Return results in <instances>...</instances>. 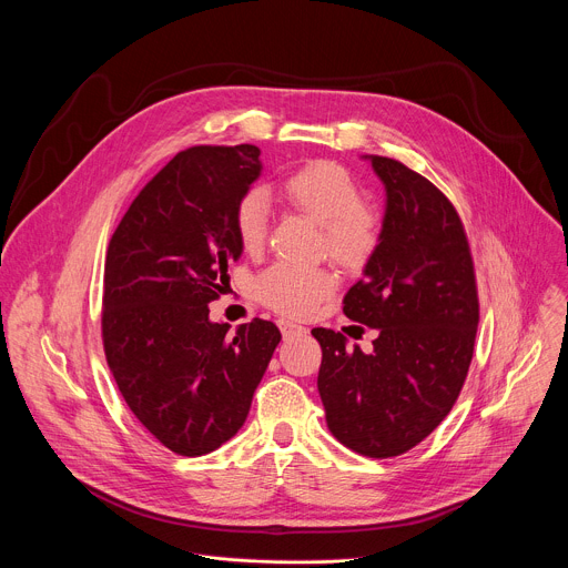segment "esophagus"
Wrapping results in <instances>:
<instances>
[{"instance_id": "34e87169", "label": "esophagus", "mask_w": 568, "mask_h": 568, "mask_svg": "<svg viewBox=\"0 0 568 568\" xmlns=\"http://www.w3.org/2000/svg\"><path fill=\"white\" fill-rule=\"evenodd\" d=\"M278 328H281L283 337H292V335H303L305 333L303 326H298V323L287 321V318H278Z\"/></svg>"}]
</instances>
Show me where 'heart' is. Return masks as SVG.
<instances>
[{
  "mask_svg": "<svg viewBox=\"0 0 568 568\" xmlns=\"http://www.w3.org/2000/svg\"><path fill=\"white\" fill-rule=\"evenodd\" d=\"M285 200L323 231L321 250L346 270L364 267L379 245L377 213L362 202L357 180L335 161H312L283 182ZM270 226V197L250 189L233 209V229L247 254L263 250ZM337 287L328 267L276 263L256 281V296L272 310L305 316Z\"/></svg>",
  "mask_w": 568,
  "mask_h": 568,
  "instance_id": "obj_1",
  "label": "heart"
}]
</instances>
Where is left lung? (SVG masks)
Segmentation results:
<instances>
[{
    "mask_svg": "<svg viewBox=\"0 0 568 568\" xmlns=\"http://www.w3.org/2000/svg\"><path fill=\"white\" fill-rule=\"evenodd\" d=\"M384 184L379 245L344 314L375 331L371 353L342 333L314 328L318 395L333 436L371 458L399 456L452 412L478 326L469 245L452 202L423 175L364 154Z\"/></svg>",
    "mask_w": 568,
    "mask_h": 568,
    "instance_id": "8db88e82",
    "label": "left lung"
}]
</instances>
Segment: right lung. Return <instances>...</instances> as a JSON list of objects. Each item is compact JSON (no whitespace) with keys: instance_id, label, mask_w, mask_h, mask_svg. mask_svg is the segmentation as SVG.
Returning <instances> with one entry per match:
<instances>
[{"instance_id":"1","label":"right lung","mask_w":568,"mask_h":568,"mask_svg":"<svg viewBox=\"0 0 568 568\" xmlns=\"http://www.w3.org/2000/svg\"><path fill=\"white\" fill-rule=\"evenodd\" d=\"M261 171L250 143L189 148L143 186L108 247V366L136 420L180 456L237 434L281 342L272 321L229 335V323L209 318L242 256L233 209Z\"/></svg>"}]
</instances>
